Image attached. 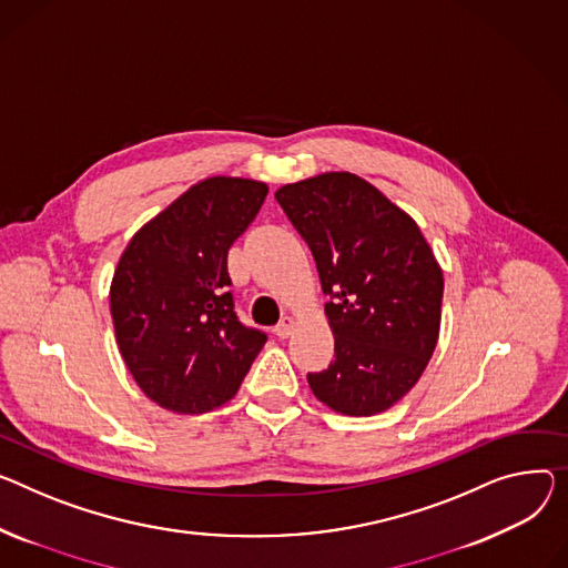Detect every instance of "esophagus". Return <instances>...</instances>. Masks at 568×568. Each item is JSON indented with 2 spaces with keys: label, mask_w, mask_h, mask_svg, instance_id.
<instances>
[{
  "label": "esophagus",
  "mask_w": 568,
  "mask_h": 568,
  "mask_svg": "<svg viewBox=\"0 0 568 568\" xmlns=\"http://www.w3.org/2000/svg\"><path fill=\"white\" fill-rule=\"evenodd\" d=\"M292 331H294V320H292V317H283V320L274 326V335H276V337H281V339L290 337V335H292Z\"/></svg>",
  "instance_id": "esophagus-1"
}]
</instances>
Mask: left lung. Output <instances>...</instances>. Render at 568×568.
<instances>
[{"mask_svg": "<svg viewBox=\"0 0 568 568\" xmlns=\"http://www.w3.org/2000/svg\"><path fill=\"white\" fill-rule=\"evenodd\" d=\"M317 262L335 358L308 384L343 415L399 402L425 372L440 328L443 272L418 223L363 178L322 173L276 192Z\"/></svg>", "mask_w": 568, "mask_h": 568, "instance_id": "obj_1", "label": "left lung"}]
</instances>
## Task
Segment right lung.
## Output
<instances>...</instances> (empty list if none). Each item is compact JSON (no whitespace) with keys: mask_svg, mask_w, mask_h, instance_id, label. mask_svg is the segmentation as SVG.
<instances>
[{"mask_svg":"<svg viewBox=\"0 0 568 568\" xmlns=\"http://www.w3.org/2000/svg\"><path fill=\"white\" fill-rule=\"evenodd\" d=\"M270 186L207 178L150 219L113 272L109 304L121 356L145 397L207 413L240 390L267 335L235 313L229 248Z\"/></svg>","mask_w":568,"mask_h":568,"instance_id":"right-lung-1","label":"right lung"}]
</instances>
